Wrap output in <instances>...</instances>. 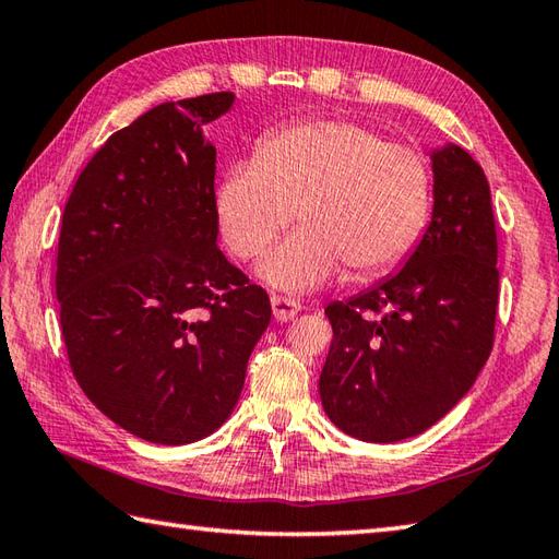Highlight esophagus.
Instances as JSON below:
<instances>
[{"label":"esophagus","mask_w":559,"mask_h":559,"mask_svg":"<svg viewBox=\"0 0 559 559\" xmlns=\"http://www.w3.org/2000/svg\"><path fill=\"white\" fill-rule=\"evenodd\" d=\"M273 305V317L278 319V322H288L298 312H302V305L300 300H293V298H283V295H273L271 298Z\"/></svg>","instance_id":"esophagus-1"}]
</instances>
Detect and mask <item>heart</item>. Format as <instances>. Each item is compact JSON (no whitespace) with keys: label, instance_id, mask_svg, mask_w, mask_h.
I'll list each match as a JSON object with an SVG mask.
<instances>
[{"label":"heart","instance_id":"1","mask_svg":"<svg viewBox=\"0 0 559 559\" xmlns=\"http://www.w3.org/2000/svg\"><path fill=\"white\" fill-rule=\"evenodd\" d=\"M427 204L430 175L418 153L346 120L276 129L216 192L223 240L245 261L264 257L298 209L305 228L261 266L271 286L286 290L319 286L341 261L355 273L391 266L423 230Z\"/></svg>","mask_w":559,"mask_h":559}]
</instances>
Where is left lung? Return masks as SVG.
<instances>
[{
  "mask_svg": "<svg viewBox=\"0 0 559 559\" xmlns=\"http://www.w3.org/2000/svg\"><path fill=\"white\" fill-rule=\"evenodd\" d=\"M435 209L396 276L324 314L334 329L319 396L362 442H399L456 406L488 362L500 302L490 185L461 146L432 156Z\"/></svg>",
  "mask_w": 559,
  "mask_h": 559,
  "instance_id": "8db88e82",
  "label": "left lung"
}]
</instances>
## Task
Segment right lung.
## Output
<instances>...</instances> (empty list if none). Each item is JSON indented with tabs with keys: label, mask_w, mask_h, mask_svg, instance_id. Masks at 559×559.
Returning a JSON list of instances; mask_svg holds the SVG:
<instances>
[{
	"label": "right lung",
	"mask_w": 559,
	"mask_h": 559,
	"mask_svg": "<svg viewBox=\"0 0 559 559\" xmlns=\"http://www.w3.org/2000/svg\"><path fill=\"white\" fill-rule=\"evenodd\" d=\"M233 93L163 103L115 132L64 206L55 293L69 367L96 408L153 444L233 413L271 322L266 290L216 247V148Z\"/></svg>",
	"instance_id": "add662e5"
}]
</instances>
